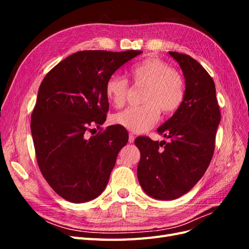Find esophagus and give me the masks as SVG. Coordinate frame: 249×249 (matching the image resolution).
Instances as JSON below:
<instances>
[{
  "label": "esophagus",
  "instance_id": "34e87169",
  "mask_svg": "<svg viewBox=\"0 0 249 249\" xmlns=\"http://www.w3.org/2000/svg\"><path fill=\"white\" fill-rule=\"evenodd\" d=\"M134 141H135V136L133 134H130L129 135V142L130 143H134Z\"/></svg>",
  "mask_w": 249,
  "mask_h": 249
}]
</instances>
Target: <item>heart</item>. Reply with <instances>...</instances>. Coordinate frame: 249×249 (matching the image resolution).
I'll list each match as a JSON object with an SVG mask.
<instances>
[{
	"instance_id": "heart-1",
	"label": "heart",
	"mask_w": 249,
	"mask_h": 249,
	"mask_svg": "<svg viewBox=\"0 0 249 249\" xmlns=\"http://www.w3.org/2000/svg\"><path fill=\"white\" fill-rule=\"evenodd\" d=\"M131 74L135 84L145 86L141 100L144 105L117 113L113 122L133 133H144L159 120L160 110L164 114H171L180 107L185 96V82L179 72L157 57L134 65ZM105 90L108 101L120 108L125 104L129 83L119 74H113L107 80Z\"/></svg>"
}]
</instances>
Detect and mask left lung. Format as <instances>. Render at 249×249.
I'll use <instances>...</instances> for the list:
<instances>
[{"label":"left lung","mask_w":249,"mask_h":249,"mask_svg":"<svg viewBox=\"0 0 249 249\" xmlns=\"http://www.w3.org/2000/svg\"><path fill=\"white\" fill-rule=\"evenodd\" d=\"M185 78L180 107L158 127L168 142L138 137L137 177L148 196L172 200L190 191L205 175L214 154L220 111L213 79L192 57L169 52Z\"/></svg>","instance_id":"left-lung-1"}]
</instances>
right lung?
<instances>
[{
  "mask_svg": "<svg viewBox=\"0 0 249 249\" xmlns=\"http://www.w3.org/2000/svg\"><path fill=\"white\" fill-rule=\"evenodd\" d=\"M141 53L77 52L41 82L31 116L37 163L53 190L67 201L92 200L108 184L129 135L117 124L89 138L87 133L106 122L107 80Z\"/></svg>",
  "mask_w": 249,
  "mask_h": 249,
  "instance_id": "obj_1",
  "label": "right lung"
}]
</instances>
